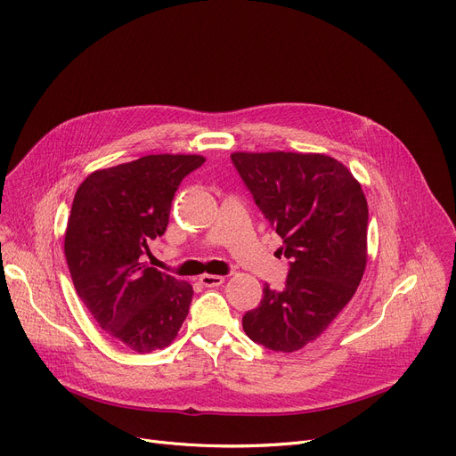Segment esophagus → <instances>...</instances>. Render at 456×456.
I'll list each match as a JSON object with an SVG mask.
<instances>
[{
  "label": "esophagus",
  "instance_id": "34e87169",
  "mask_svg": "<svg viewBox=\"0 0 456 456\" xmlns=\"http://www.w3.org/2000/svg\"><path fill=\"white\" fill-rule=\"evenodd\" d=\"M199 281H200V285L212 289V287H221L224 283V277L223 275H214V273H202Z\"/></svg>",
  "mask_w": 456,
  "mask_h": 456
}]
</instances>
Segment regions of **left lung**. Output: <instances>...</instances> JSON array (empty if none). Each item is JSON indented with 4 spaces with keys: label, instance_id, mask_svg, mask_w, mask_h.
Returning <instances> with one entry per match:
<instances>
[{
    "label": "left lung",
    "instance_id": "1",
    "mask_svg": "<svg viewBox=\"0 0 456 456\" xmlns=\"http://www.w3.org/2000/svg\"><path fill=\"white\" fill-rule=\"evenodd\" d=\"M290 259L283 289H263L244 314L247 336L277 353L318 339L353 299L367 266L369 208L346 166L323 153H232Z\"/></svg>",
    "mask_w": 456,
    "mask_h": 456
}]
</instances>
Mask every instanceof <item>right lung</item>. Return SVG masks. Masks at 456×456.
I'll return each mask as SVG.
<instances>
[{
    "instance_id": "1",
    "label": "right lung",
    "mask_w": 456,
    "mask_h": 456,
    "mask_svg": "<svg viewBox=\"0 0 456 456\" xmlns=\"http://www.w3.org/2000/svg\"><path fill=\"white\" fill-rule=\"evenodd\" d=\"M202 155H146L96 169L78 186L63 250L77 294L98 327L133 353L177 338L193 289L148 265L175 191Z\"/></svg>"
}]
</instances>
